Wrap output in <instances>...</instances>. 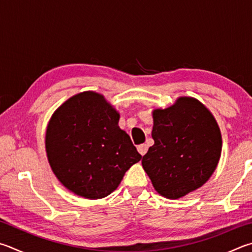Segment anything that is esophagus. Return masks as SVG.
Here are the masks:
<instances>
[{"label": "esophagus", "mask_w": 252, "mask_h": 252, "mask_svg": "<svg viewBox=\"0 0 252 252\" xmlns=\"http://www.w3.org/2000/svg\"><path fill=\"white\" fill-rule=\"evenodd\" d=\"M138 152L142 155V157H143V155L148 152V145L146 144H140V145H138Z\"/></svg>", "instance_id": "obj_1"}]
</instances>
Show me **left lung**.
<instances>
[{
    "label": "left lung",
    "mask_w": 252,
    "mask_h": 252,
    "mask_svg": "<svg viewBox=\"0 0 252 252\" xmlns=\"http://www.w3.org/2000/svg\"><path fill=\"white\" fill-rule=\"evenodd\" d=\"M152 138L142 166L155 190L181 198L209 180L221 153V134L210 111L197 99L181 97L153 111Z\"/></svg>",
    "instance_id": "left-lung-1"
}]
</instances>
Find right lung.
I'll use <instances>...</instances> for the list:
<instances>
[{"label":"right lung","mask_w":252,"mask_h":252,"mask_svg":"<svg viewBox=\"0 0 252 252\" xmlns=\"http://www.w3.org/2000/svg\"><path fill=\"white\" fill-rule=\"evenodd\" d=\"M119 113L102 94L84 91L63 102L47 126L46 152L59 182L76 195L103 198L141 159Z\"/></svg>","instance_id":"right-lung-1"}]
</instances>
